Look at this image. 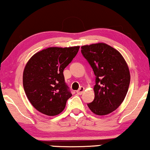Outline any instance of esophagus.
I'll return each instance as SVG.
<instances>
[{
  "instance_id": "34e87169",
  "label": "esophagus",
  "mask_w": 150,
  "mask_h": 150,
  "mask_svg": "<svg viewBox=\"0 0 150 150\" xmlns=\"http://www.w3.org/2000/svg\"><path fill=\"white\" fill-rule=\"evenodd\" d=\"M84 89H85V88L84 86H81L80 88H79L78 90L77 91H76V93L78 95H81L83 93H84Z\"/></svg>"
}]
</instances>
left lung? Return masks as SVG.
<instances>
[{"label":"left lung","mask_w":150,"mask_h":150,"mask_svg":"<svg viewBox=\"0 0 150 150\" xmlns=\"http://www.w3.org/2000/svg\"><path fill=\"white\" fill-rule=\"evenodd\" d=\"M81 48L96 76L94 100L87 105L96 115L109 114L119 107L127 93L130 83L127 64L120 52L107 43L84 45Z\"/></svg>","instance_id":"obj_1"}]
</instances>
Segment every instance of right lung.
I'll list each match as a JSON object with an SVG mask.
<instances>
[{
	"label": "right lung",
	"mask_w": 150,
	"mask_h": 150,
	"mask_svg": "<svg viewBox=\"0 0 150 150\" xmlns=\"http://www.w3.org/2000/svg\"><path fill=\"white\" fill-rule=\"evenodd\" d=\"M79 46L50 47L35 53L26 64L23 84L32 105L43 114L54 116L65 109L72 96L64 81V70Z\"/></svg>",
	"instance_id": "right-lung-1"
}]
</instances>
